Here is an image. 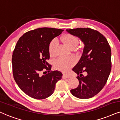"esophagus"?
Returning a JSON list of instances; mask_svg holds the SVG:
<instances>
[{
    "instance_id": "1",
    "label": "esophagus",
    "mask_w": 120,
    "mask_h": 120,
    "mask_svg": "<svg viewBox=\"0 0 120 120\" xmlns=\"http://www.w3.org/2000/svg\"><path fill=\"white\" fill-rule=\"evenodd\" d=\"M62 78H63V79H66V78H70V76H68V75H66V74H63Z\"/></svg>"
}]
</instances>
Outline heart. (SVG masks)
Returning <instances> with one entry per match:
<instances>
[{
	"instance_id": "heart-1",
	"label": "heart",
	"mask_w": 120,
	"mask_h": 120,
	"mask_svg": "<svg viewBox=\"0 0 120 120\" xmlns=\"http://www.w3.org/2000/svg\"><path fill=\"white\" fill-rule=\"evenodd\" d=\"M62 41L69 48L73 49L79 43L78 38L71 34H65L61 37ZM57 46V41L56 39H53L49 43L48 46V51L49 55L54 57L56 55V49ZM75 64V60L72 58H59L54 61V67L56 69L62 72H67L71 67Z\"/></svg>"
}]
</instances>
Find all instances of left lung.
I'll list each match as a JSON object with an SVG mask.
<instances>
[{"mask_svg":"<svg viewBox=\"0 0 120 120\" xmlns=\"http://www.w3.org/2000/svg\"><path fill=\"white\" fill-rule=\"evenodd\" d=\"M85 44L82 55L72 71L77 74L79 85L71 90L81 99L91 98L98 94L107 82L111 70V51L107 40L97 30L90 28L66 29ZM86 72V76L82 73Z\"/></svg>","mask_w":120,"mask_h":120,"instance_id":"1","label":"left lung"}]
</instances>
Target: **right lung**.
I'll return each instance as SVG.
<instances>
[{
  "instance_id": "1",
  "label": "right lung",
  "mask_w": 120,
  "mask_h": 120,
  "mask_svg": "<svg viewBox=\"0 0 120 120\" xmlns=\"http://www.w3.org/2000/svg\"><path fill=\"white\" fill-rule=\"evenodd\" d=\"M63 31L40 28L26 32L17 43L11 60L13 77L20 90L32 98L42 100L49 97L56 83L61 79L62 73L58 71L50 72L52 66L47 60L50 57L49 43ZM43 69L48 73L42 75Z\"/></svg>"
}]
</instances>
